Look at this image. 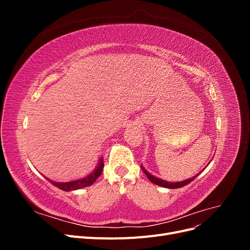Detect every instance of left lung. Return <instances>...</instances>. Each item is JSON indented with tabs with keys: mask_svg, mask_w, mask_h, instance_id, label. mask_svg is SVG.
<instances>
[{
	"mask_svg": "<svg viewBox=\"0 0 250 250\" xmlns=\"http://www.w3.org/2000/svg\"><path fill=\"white\" fill-rule=\"evenodd\" d=\"M142 170L144 171V173L146 174V176L148 177V179L151 181V183L160 186V187H163V188H181L184 186H187L188 184H190L192 180H194L196 177H197L199 175V173H201L203 171L202 170L198 174H196V176H193L192 178H188V179H186V180H183V181H177V183H170V181L163 180L161 178H158V177L152 175V174H150L145 168L143 167V166H142Z\"/></svg>",
	"mask_w": 250,
	"mask_h": 250,
	"instance_id": "left-lung-1",
	"label": "left lung"
}]
</instances>
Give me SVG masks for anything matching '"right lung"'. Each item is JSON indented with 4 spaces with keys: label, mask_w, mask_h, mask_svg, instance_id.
<instances>
[{
    "label": "right lung",
    "mask_w": 250,
    "mask_h": 250,
    "mask_svg": "<svg viewBox=\"0 0 250 250\" xmlns=\"http://www.w3.org/2000/svg\"><path fill=\"white\" fill-rule=\"evenodd\" d=\"M103 168H104L103 156H101L99 158V161H98V165L96 166L95 170L90 174H88V175L85 176L84 178H80V179L73 180V181H67V183H58V181H53L49 178H47V179L52 185H54L55 187L60 188V190L65 191V192L75 191V190H79V188H82L92 186L96 181V179L101 175Z\"/></svg>",
    "instance_id": "right-lung-1"
}]
</instances>
